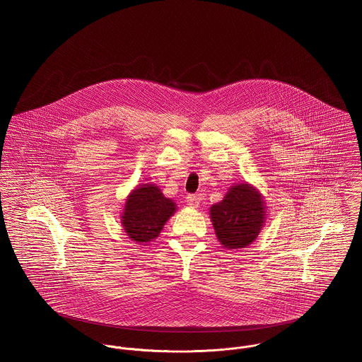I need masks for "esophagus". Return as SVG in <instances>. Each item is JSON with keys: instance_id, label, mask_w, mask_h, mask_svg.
<instances>
[{"instance_id": "obj_1", "label": "esophagus", "mask_w": 362, "mask_h": 362, "mask_svg": "<svg viewBox=\"0 0 362 362\" xmlns=\"http://www.w3.org/2000/svg\"><path fill=\"white\" fill-rule=\"evenodd\" d=\"M186 202H187V205H189V206H192V208H197V206H199L201 199H199V197H198V195L190 194L186 197Z\"/></svg>"}]
</instances>
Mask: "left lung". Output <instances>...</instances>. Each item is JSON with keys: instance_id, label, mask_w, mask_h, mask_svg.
<instances>
[{"instance_id": "8db88e82", "label": "left lung", "mask_w": 362, "mask_h": 362, "mask_svg": "<svg viewBox=\"0 0 362 362\" xmlns=\"http://www.w3.org/2000/svg\"><path fill=\"white\" fill-rule=\"evenodd\" d=\"M209 215L223 247L240 250L259 235L266 219V205L253 186L241 183L230 187L222 201L211 206Z\"/></svg>"}]
</instances>
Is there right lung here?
<instances>
[{
	"instance_id": "add662e5",
	"label": "right lung",
	"mask_w": 362,
	"mask_h": 362,
	"mask_svg": "<svg viewBox=\"0 0 362 362\" xmlns=\"http://www.w3.org/2000/svg\"><path fill=\"white\" fill-rule=\"evenodd\" d=\"M176 204L161 193L156 185H141L128 195L121 216L127 235L138 244L157 238L175 214Z\"/></svg>"
}]
</instances>
